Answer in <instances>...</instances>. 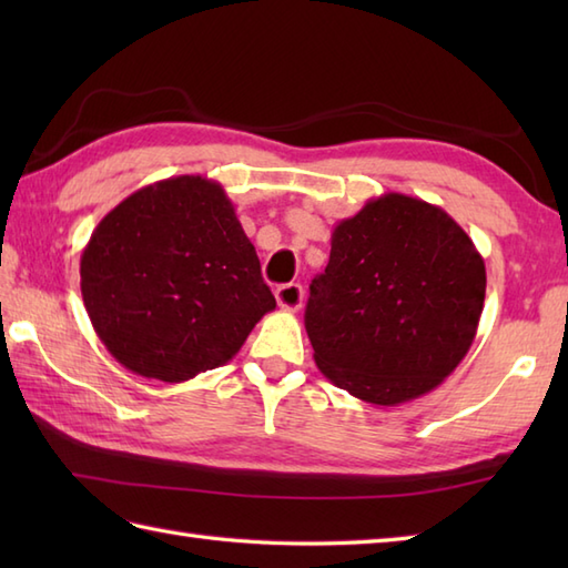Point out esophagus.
<instances>
[{
  "label": "esophagus",
  "mask_w": 568,
  "mask_h": 568,
  "mask_svg": "<svg viewBox=\"0 0 568 568\" xmlns=\"http://www.w3.org/2000/svg\"><path fill=\"white\" fill-rule=\"evenodd\" d=\"M303 297H305V291H303V285H300V283H285L275 291L277 305H281L287 312H295V310L303 307Z\"/></svg>",
  "instance_id": "esophagus-1"
}]
</instances>
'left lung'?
<instances>
[{
	"instance_id": "1",
	"label": "left lung",
	"mask_w": 568,
	"mask_h": 568,
	"mask_svg": "<svg viewBox=\"0 0 568 568\" xmlns=\"http://www.w3.org/2000/svg\"><path fill=\"white\" fill-rule=\"evenodd\" d=\"M486 300V263L437 204L385 192L332 232L305 329L336 388L400 405L462 364Z\"/></svg>"
}]
</instances>
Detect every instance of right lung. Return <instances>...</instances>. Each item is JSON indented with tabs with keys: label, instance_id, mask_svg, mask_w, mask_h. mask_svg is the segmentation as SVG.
Returning a JSON list of instances; mask_svg holds the SVG:
<instances>
[{
	"label": "right lung",
	"instance_id": "right-lung-1",
	"mask_svg": "<svg viewBox=\"0 0 568 568\" xmlns=\"http://www.w3.org/2000/svg\"><path fill=\"white\" fill-rule=\"evenodd\" d=\"M80 291L106 352L163 383L224 366L275 307L232 200L202 175L119 202L82 251Z\"/></svg>",
	"mask_w": 568,
	"mask_h": 568
}]
</instances>
